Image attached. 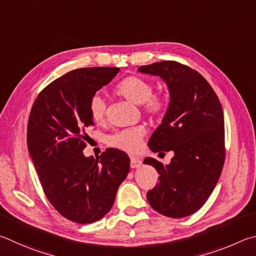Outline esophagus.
Here are the masks:
<instances>
[{"instance_id": "1", "label": "esophagus", "mask_w": 256, "mask_h": 256, "mask_svg": "<svg viewBox=\"0 0 256 256\" xmlns=\"http://www.w3.org/2000/svg\"><path fill=\"white\" fill-rule=\"evenodd\" d=\"M142 162L140 160H138L136 158H130V168H140Z\"/></svg>"}]
</instances>
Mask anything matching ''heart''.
I'll list each match as a JSON object with an SVG mask.
<instances>
[{
  "mask_svg": "<svg viewBox=\"0 0 256 256\" xmlns=\"http://www.w3.org/2000/svg\"><path fill=\"white\" fill-rule=\"evenodd\" d=\"M116 93L127 100L140 104L142 114L150 118H158L168 106V101L162 94L154 93V84L142 76L130 75L116 84ZM88 112L96 122H101L106 116V102L100 94H94L88 101ZM145 135L142 126L121 129L106 137V144L124 152H136Z\"/></svg>",
  "mask_w": 256,
  "mask_h": 256,
  "instance_id": "b5f03b06",
  "label": "heart"
}]
</instances>
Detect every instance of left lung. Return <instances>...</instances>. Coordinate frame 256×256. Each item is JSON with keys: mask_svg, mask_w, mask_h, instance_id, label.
Returning <instances> with one entry per match:
<instances>
[{"mask_svg": "<svg viewBox=\"0 0 256 256\" xmlns=\"http://www.w3.org/2000/svg\"><path fill=\"white\" fill-rule=\"evenodd\" d=\"M142 73L166 82L171 101L164 119L150 138L154 153L174 152L166 166L147 158L160 174L147 192L152 208L171 218H183L202 207L220 176L225 162V127L220 101L199 72L176 60L140 66Z\"/></svg>", "mask_w": 256, "mask_h": 256, "instance_id": "1", "label": "left lung"}]
</instances>
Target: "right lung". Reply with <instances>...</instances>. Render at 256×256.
I'll use <instances>...</instances> for the list:
<instances>
[{"instance_id": "obj_1", "label": "right lung", "mask_w": 256, "mask_h": 256, "mask_svg": "<svg viewBox=\"0 0 256 256\" xmlns=\"http://www.w3.org/2000/svg\"><path fill=\"white\" fill-rule=\"evenodd\" d=\"M119 72L118 67L70 70L38 94L30 111L26 142L49 202L62 217L91 224L110 212L129 172L122 150L106 148L85 158V128L94 124L88 101Z\"/></svg>"}]
</instances>
